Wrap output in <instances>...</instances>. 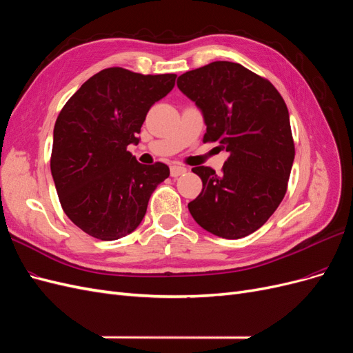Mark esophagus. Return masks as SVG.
I'll return each mask as SVG.
<instances>
[{
	"mask_svg": "<svg viewBox=\"0 0 353 353\" xmlns=\"http://www.w3.org/2000/svg\"><path fill=\"white\" fill-rule=\"evenodd\" d=\"M187 172V168L183 166V165H172L170 166V175H172L174 178L183 175Z\"/></svg>",
	"mask_w": 353,
	"mask_h": 353,
	"instance_id": "esophagus-1",
	"label": "esophagus"
}]
</instances>
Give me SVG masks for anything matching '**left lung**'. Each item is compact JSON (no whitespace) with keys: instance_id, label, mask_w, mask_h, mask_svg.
Returning a JSON list of instances; mask_svg holds the SVG:
<instances>
[{"instance_id":"1","label":"left lung","mask_w":353,"mask_h":353,"mask_svg":"<svg viewBox=\"0 0 353 353\" xmlns=\"http://www.w3.org/2000/svg\"><path fill=\"white\" fill-rule=\"evenodd\" d=\"M176 85L205 116L203 143H219L230 153L221 175L209 166L193 168L203 188L188 203L191 216L218 237L249 236L280 206L292 172L294 141L281 94L231 61L185 72Z\"/></svg>"}]
</instances>
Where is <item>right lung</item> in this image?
Masks as SVG:
<instances>
[{
    "mask_svg": "<svg viewBox=\"0 0 353 353\" xmlns=\"http://www.w3.org/2000/svg\"><path fill=\"white\" fill-rule=\"evenodd\" d=\"M175 78L103 69L63 105L51 174L63 210L88 236L112 241L132 232L152 193L169 176L168 165H141L126 148L140 141L148 110L174 88Z\"/></svg>",
    "mask_w": 353,
    "mask_h": 353,
    "instance_id": "obj_1",
    "label": "right lung"
}]
</instances>
